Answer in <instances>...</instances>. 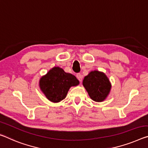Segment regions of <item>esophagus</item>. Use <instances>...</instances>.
I'll return each mask as SVG.
<instances>
[{"label":"esophagus","mask_w":148,"mask_h":148,"mask_svg":"<svg viewBox=\"0 0 148 148\" xmlns=\"http://www.w3.org/2000/svg\"><path fill=\"white\" fill-rule=\"evenodd\" d=\"M76 78H78V79L79 82H81L82 80V76L80 73H78L76 74Z\"/></svg>","instance_id":"obj_1"}]
</instances>
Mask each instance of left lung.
Wrapping results in <instances>:
<instances>
[{
	"instance_id": "8db88e82",
	"label": "left lung",
	"mask_w": 148,
	"mask_h": 148,
	"mask_svg": "<svg viewBox=\"0 0 148 148\" xmlns=\"http://www.w3.org/2000/svg\"><path fill=\"white\" fill-rule=\"evenodd\" d=\"M83 86L92 100L101 102L106 99L111 88L109 79L103 72L94 70L85 76Z\"/></svg>"
}]
</instances>
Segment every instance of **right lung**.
I'll use <instances>...</instances> for the list:
<instances>
[{"label": "right lung", "mask_w": 148, "mask_h": 148, "mask_svg": "<svg viewBox=\"0 0 148 148\" xmlns=\"http://www.w3.org/2000/svg\"><path fill=\"white\" fill-rule=\"evenodd\" d=\"M79 83L74 75L66 73L60 67H54L41 77L39 87L49 101L58 103L64 99L72 86H78Z\"/></svg>", "instance_id": "obj_1"}]
</instances>
